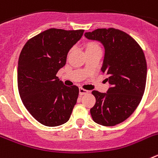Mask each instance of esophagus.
<instances>
[{
  "mask_svg": "<svg viewBox=\"0 0 158 158\" xmlns=\"http://www.w3.org/2000/svg\"><path fill=\"white\" fill-rule=\"evenodd\" d=\"M88 93H89V91H88V90H86V89H82V88H80V89H79V94H80L81 96H82V95H85V94H87Z\"/></svg>",
  "mask_w": 158,
  "mask_h": 158,
  "instance_id": "obj_1",
  "label": "esophagus"
}]
</instances>
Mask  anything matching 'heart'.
Here are the masks:
<instances>
[{
	"instance_id": "heart-1",
	"label": "heart",
	"mask_w": 158,
	"mask_h": 158,
	"mask_svg": "<svg viewBox=\"0 0 158 158\" xmlns=\"http://www.w3.org/2000/svg\"><path fill=\"white\" fill-rule=\"evenodd\" d=\"M98 47L97 45H96V44H94V43H90V44H89L87 47V48H91V47Z\"/></svg>"
}]
</instances>
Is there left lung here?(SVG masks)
Segmentation results:
<instances>
[{"instance_id": "1", "label": "left lung", "mask_w": 158, "mask_h": 158, "mask_svg": "<svg viewBox=\"0 0 158 158\" xmlns=\"http://www.w3.org/2000/svg\"><path fill=\"white\" fill-rule=\"evenodd\" d=\"M85 36L104 46L101 71L110 85L106 93H92L96 97L92 118L102 126H115L131 116L142 98L147 75L144 53L133 38L118 29L99 28Z\"/></svg>"}]
</instances>
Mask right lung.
I'll list each match as a JSON object with an SVG mask.
<instances>
[{
	"mask_svg": "<svg viewBox=\"0 0 158 158\" xmlns=\"http://www.w3.org/2000/svg\"><path fill=\"white\" fill-rule=\"evenodd\" d=\"M83 33L84 30L48 29L29 40L19 54V96L29 113L44 126L65 123L76 104L78 87L65 86L56 74Z\"/></svg>",
	"mask_w": 158,
	"mask_h": 158,
	"instance_id": "1",
	"label": "right lung"
}]
</instances>
